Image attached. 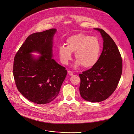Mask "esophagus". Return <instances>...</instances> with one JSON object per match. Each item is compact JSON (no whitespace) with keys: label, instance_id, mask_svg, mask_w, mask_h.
I'll return each instance as SVG.
<instances>
[{"label":"esophagus","instance_id":"1","mask_svg":"<svg viewBox=\"0 0 134 134\" xmlns=\"http://www.w3.org/2000/svg\"><path fill=\"white\" fill-rule=\"evenodd\" d=\"M68 74H69V75H70V76L73 75V72H72V71H71V70H68Z\"/></svg>","mask_w":134,"mask_h":134}]
</instances>
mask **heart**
<instances>
[{
  "mask_svg": "<svg viewBox=\"0 0 134 134\" xmlns=\"http://www.w3.org/2000/svg\"><path fill=\"white\" fill-rule=\"evenodd\" d=\"M66 43L67 47L62 46L58 49L59 57L63 64H68L74 52L77 59L75 66L91 68L97 63L100 54V44L97 38L79 33L68 37Z\"/></svg>",
  "mask_w": 134,
  "mask_h": 134,
  "instance_id": "heart-1",
  "label": "heart"
}]
</instances>
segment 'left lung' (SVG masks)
<instances>
[{
    "mask_svg": "<svg viewBox=\"0 0 134 134\" xmlns=\"http://www.w3.org/2000/svg\"><path fill=\"white\" fill-rule=\"evenodd\" d=\"M99 31L103 38V49L96 64L79 75V92L86 100L100 102L108 98L116 90L120 79L122 62L113 39L104 30Z\"/></svg>",
    "mask_w": 134,
    "mask_h": 134,
    "instance_id": "8db88e82",
    "label": "left lung"
}]
</instances>
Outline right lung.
<instances>
[{
  "instance_id": "obj_1",
  "label": "right lung",
  "mask_w": 134,
  "mask_h": 134,
  "mask_svg": "<svg viewBox=\"0 0 134 134\" xmlns=\"http://www.w3.org/2000/svg\"><path fill=\"white\" fill-rule=\"evenodd\" d=\"M53 28L30 35L14 58L13 75L18 91L29 100L45 104L58 96L67 75L66 68L52 58ZM34 51L42 56L36 59Z\"/></svg>"
}]
</instances>
